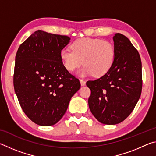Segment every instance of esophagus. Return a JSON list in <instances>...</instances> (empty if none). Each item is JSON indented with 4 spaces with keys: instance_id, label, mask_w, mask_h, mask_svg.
I'll return each mask as SVG.
<instances>
[{
    "instance_id": "obj_1",
    "label": "esophagus",
    "mask_w": 156,
    "mask_h": 156,
    "mask_svg": "<svg viewBox=\"0 0 156 156\" xmlns=\"http://www.w3.org/2000/svg\"><path fill=\"white\" fill-rule=\"evenodd\" d=\"M80 82L81 86H84V85H85V84H86L85 81L83 80H82V79H80Z\"/></svg>"
}]
</instances>
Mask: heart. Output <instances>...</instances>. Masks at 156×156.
Listing matches in <instances>:
<instances>
[{
    "label": "heart",
    "instance_id": "1",
    "mask_svg": "<svg viewBox=\"0 0 156 156\" xmlns=\"http://www.w3.org/2000/svg\"><path fill=\"white\" fill-rule=\"evenodd\" d=\"M71 49H63L60 56L68 72H72L83 64L78 72L81 77L94 74L100 77L111 69L114 62L115 49L109 41L98 38H82L71 44Z\"/></svg>",
    "mask_w": 156,
    "mask_h": 156
}]
</instances>
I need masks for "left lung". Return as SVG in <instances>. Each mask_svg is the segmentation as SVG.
I'll use <instances>...</instances> for the list:
<instances>
[{
	"label": "left lung",
	"mask_w": 156,
	"mask_h": 156,
	"mask_svg": "<svg viewBox=\"0 0 156 156\" xmlns=\"http://www.w3.org/2000/svg\"><path fill=\"white\" fill-rule=\"evenodd\" d=\"M115 58L111 69L95 80L87 82L90 89L89 109L100 122L116 125L133 112L140 97L142 86L140 56L131 41L122 34L113 37Z\"/></svg>",
	"instance_id": "8db88e82"
}]
</instances>
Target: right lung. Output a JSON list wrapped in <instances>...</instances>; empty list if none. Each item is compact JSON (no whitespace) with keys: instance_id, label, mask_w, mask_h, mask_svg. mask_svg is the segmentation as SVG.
Listing matches in <instances>:
<instances>
[{"instance_id":"add662e5","label":"right lung","mask_w":156,"mask_h":156,"mask_svg":"<svg viewBox=\"0 0 156 156\" xmlns=\"http://www.w3.org/2000/svg\"><path fill=\"white\" fill-rule=\"evenodd\" d=\"M69 42L67 36L38 30L20 44L16 55L15 93L26 115L38 125L58 122L80 88L60 56Z\"/></svg>"}]
</instances>
